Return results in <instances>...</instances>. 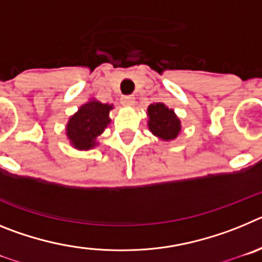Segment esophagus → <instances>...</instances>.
I'll use <instances>...</instances> for the list:
<instances>
[{"label":"esophagus","mask_w":262,"mask_h":262,"mask_svg":"<svg viewBox=\"0 0 262 262\" xmlns=\"http://www.w3.org/2000/svg\"><path fill=\"white\" fill-rule=\"evenodd\" d=\"M120 102L123 106H133L135 102V97L134 96H123L120 98Z\"/></svg>","instance_id":"34e87169"}]
</instances>
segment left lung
<instances>
[{
    "label": "left lung",
    "instance_id": "obj_1",
    "mask_svg": "<svg viewBox=\"0 0 262 262\" xmlns=\"http://www.w3.org/2000/svg\"><path fill=\"white\" fill-rule=\"evenodd\" d=\"M148 127L155 136L161 140H173L181 131V122L172 108L157 102L148 106Z\"/></svg>",
    "mask_w": 262,
    "mask_h": 262
}]
</instances>
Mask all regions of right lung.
Returning <instances> with one entry per match:
<instances>
[{
  "mask_svg": "<svg viewBox=\"0 0 262 262\" xmlns=\"http://www.w3.org/2000/svg\"><path fill=\"white\" fill-rule=\"evenodd\" d=\"M113 105L102 103L97 99L81 106L67 123V136L76 149L88 151L97 145V138L110 123L108 113Z\"/></svg>",
  "mask_w": 262,
  "mask_h": 262,
  "instance_id": "1",
  "label": "right lung"
}]
</instances>
